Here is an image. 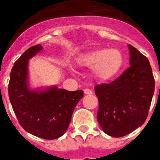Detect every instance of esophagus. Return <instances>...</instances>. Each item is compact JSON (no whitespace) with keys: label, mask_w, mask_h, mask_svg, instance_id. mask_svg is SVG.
Masks as SVG:
<instances>
[{"label":"esophagus","mask_w":160,"mask_h":160,"mask_svg":"<svg viewBox=\"0 0 160 160\" xmlns=\"http://www.w3.org/2000/svg\"><path fill=\"white\" fill-rule=\"evenodd\" d=\"M84 93H85V95H92V90H90V89H85Z\"/></svg>","instance_id":"esophagus-1"}]
</instances>
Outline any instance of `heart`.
<instances>
[{
	"instance_id": "1",
	"label": "heart",
	"mask_w": 160,
	"mask_h": 160,
	"mask_svg": "<svg viewBox=\"0 0 160 160\" xmlns=\"http://www.w3.org/2000/svg\"><path fill=\"white\" fill-rule=\"evenodd\" d=\"M124 55L118 49H100L80 55L77 64L81 67L93 68L95 78L108 81L116 76L123 67Z\"/></svg>"
}]
</instances>
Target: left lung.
Segmentation results:
<instances>
[{
    "mask_svg": "<svg viewBox=\"0 0 160 160\" xmlns=\"http://www.w3.org/2000/svg\"><path fill=\"white\" fill-rule=\"evenodd\" d=\"M129 50L130 66L113 82L95 87L98 122L105 134L116 138L144 124L154 92L149 60L131 45Z\"/></svg>",
    "mask_w": 160,
    "mask_h": 160,
    "instance_id": "8db88e82",
    "label": "left lung"
}]
</instances>
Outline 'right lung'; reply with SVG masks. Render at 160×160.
I'll return each instance as SVG.
<instances>
[{"instance_id": "1", "label": "right lung", "mask_w": 160, "mask_h": 160, "mask_svg": "<svg viewBox=\"0 0 160 160\" xmlns=\"http://www.w3.org/2000/svg\"><path fill=\"white\" fill-rule=\"evenodd\" d=\"M43 50L31 46L16 60L11 69L8 85L9 99L19 123L26 132L45 139L62 136L71 120L83 90L68 91L57 86L31 89L29 60Z\"/></svg>"}]
</instances>
